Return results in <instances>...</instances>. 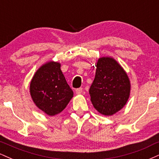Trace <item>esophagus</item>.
<instances>
[{
    "mask_svg": "<svg viewBox=\"0 0 159 159\" xmlns=\"http://www.w3.org/2000/svg\"><path fill=\"white\" fill-rule=\"evenodd\" d=\"M82 90H83V88H81V87H79V88L76 89L75 90L76 94H81L82 93Z\"/></svg>",
    "mask_w": 159,
    "mask_h": 159,
    "instance_id": "esophagus-1",
    "label": "esophagus"
}]
</instances>
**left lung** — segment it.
<instances>
[{
	"label": "left lung",
	"instance_id": "left-lung-1",
	"mask_svg": "<svg viewBox=\"0 0 159 159\" xmlns=\"http://www.w3.org/2000/svg\"><path fill=\"white\" fill-rule=\"evenodd\" d=\"M89 93L93 105L100 114L111 116L126 104L130 81L121 66L111 57H101Z\"/></svg>",
	"mask_w": 159,
	"mask_h": 159
}]
</instances>
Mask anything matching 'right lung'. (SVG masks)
<instances>
[{
    "instance_id": "right-lung-1",
    "label": "right lung",
    "mask_w": 159,
    "mask_h": 159,
    "mask_svg": "<svg viewBox=\"0 0 159 159\" xmlns=\"http://www.w3.org/2000/svg\"><path fill=\"white\" fill-rule=\"evenodd\" d=\"M30 93L36 106L49 116L61 113L73 96L61 64L53 61L36 71L30 82Z\"/></svg>"
}]
</instances>
